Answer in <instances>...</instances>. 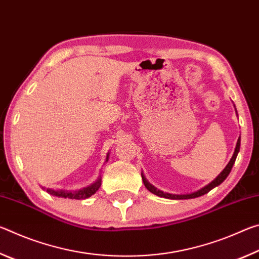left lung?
<instances>
[{"label": "left lung", "mask_w": 259, "mask_h": 259, "mask_svg": "<svg viewBox=\"0 0 259 259\" xmlns=\"http://www.w3.org/2000/svg\"><path fill=\"white\" fill-rule=\"evenodd\" d=\"M234 107H235V105H234ZM235 112H236V108H235ZM236 115H238V112H236ZM240 144H241V138L239 137L238 142H236V146H235V150H234L233 155H232L230 162H229V163H227V165L225 166L224 170H223V171L219 174L218 176L214 178L211 183H209L208 185H205L204 187H202L199 191L193 192V193H187V194H171V193H166V192H163V191H161V190H157L155 186H153L152 184L147 181L146 177L144 176V174L142 172V179H143V182H144V185H145V187L147 188V190L150 191L151 193H153V194H155L157 196H161V198H164V199L187 200V199L199 198V196L205 194V193H208L209 191H211L212 188L217 187L218 185H221V184L227 178V176H229L230 172H231L232 168H233L234 162L236 160V156H238V153L240 151Z\"/></svg>", "instance_id": "8db88e82"}]
</instances>
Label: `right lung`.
Wrapping results in <instances>:
<instances>
[{
	"instance_id": "right-lung-1",
	"label": "right lung",
	"mask_w": 259,
	"mask_h": 259,
	"mask_svg": "<svg viewBox=\"0 0 259 259\" xmlns=\"http://www.w3.org/2000/svg\"><path fill=\"white\" fill-rule=\"evenodd\" d=\"M109 159V152L106 155V160L105 162H107ZM100 185H102V177L98 176L97 181L95 183L91 184V185L83 187L81 190L77 191H66V190H52V188H47V192L49 194L54 195V196H58V198H64V199H75V200H84L90 198L91 195H94L96 192L99 190ZM43 190H46V187H42Z\"/></svg>"
}]
</instances>
